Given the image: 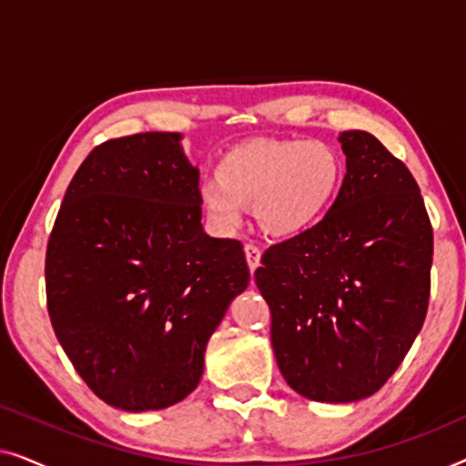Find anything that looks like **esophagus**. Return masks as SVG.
<instances>
[{"mask_svg":"<svg viewBox=\"0 0 466 466\" xmlns=\"http://www.w3.org/2000/svg\"><path fill=\"white\" fill-rule=\"evenodd\" d=\"M244 252H246V260H248V267H250V271H257V267L260 265V250L257 246L248 244L244 248Z\"/></svg>","mask_w":466,"mask_h":466,"instance_id":"esophagus-1","label":"esophagus"}]
</instances>
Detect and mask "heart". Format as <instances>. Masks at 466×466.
I'll use <instances>...</instances> for the list:
<instances>
[{"label":"heart","mask_w":466,"mask_h":466,"mask_svg":"<svg viewBox=\"0 0 466 466\" xmlns=\"http://www.w3.org/2000/svg\"><path fill=\"white\" fill-rule=\"evenodd\" d=\"M341 180L343 158L324 139L252 142L222 158L199 199L218 231H235L241 208H254L267 235L297 238L322 218Z\"/></svg>","instance_id":"obj_1"}]
</instances>
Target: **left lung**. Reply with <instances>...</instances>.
I'll return each instance as SVG.
<instances>
[{
  "label": "left lung",
  "mask_w": 466,
  "mask_h": 466,
  "mask_svg": "<svg viewBox=\"0 0 466 466\" xmlns=\"http://www.w3.org/2000/svg\"><path fill=\"white\" fill-rule=\"evenodd\" d=\"M346 176L316 227L263 254L254 273L292 390L318 403L378 392L422 329L432 228L410 169L367 131H343Z\"/></svg>",
  "instance_id": "1"
}]
</instances>
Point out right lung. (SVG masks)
Here are the masks:
<instances>
[{"label":"right lung","instance_id":"1","mask_svg":"<svg viewBox=\"0 0 466 466\" xmlns=\"http://www.w3.org/2000/svg\"><path fill=\"white\" fill-rule=\"evenodd\" d=\"M248 282L244 246L203 231L199 169L180 133L110 139L76 171L46 250L48 314L107 405L157 411L187 399Z\"/></svg>","mask_w":466,"mask_h":466}]
</instances>
